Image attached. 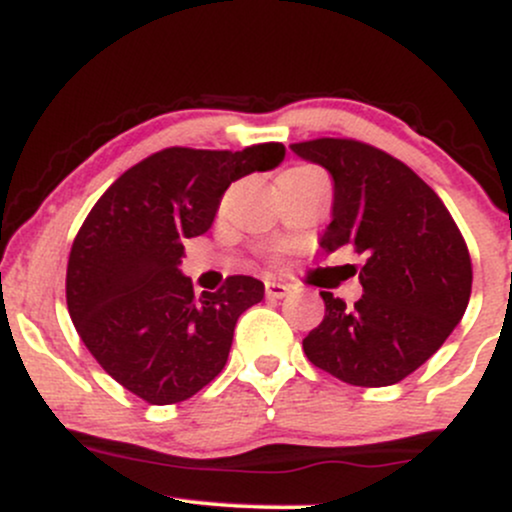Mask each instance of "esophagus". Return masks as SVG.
Wrapping results in <instances>:
<instances>
[{
  "label": "esophagus",
  "instance_id": "1",
  "mask_svg": "<svg viewBox=\"0 0 512 512\" xmlns=\"http://www.w3.org/2000/svg\"><path fill=\"white\" fill-rule=\"evenodd\" d=\"M264 293H267V298H272V301H279V298H284L286 293H289V286L281 284V281L276 279H267L264 281Z\"/></svg>",
  "mask_w": 512,
  "mask_h": 512
}]
</instances>
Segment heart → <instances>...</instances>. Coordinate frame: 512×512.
<instances>
[{
  "label": "heart",
  "mask_w": 512,
  "mask_h": 512,
  "mask_svg": "<svg viewBox=\"0 0 512 512\" xmlns=\"http://www.w3.org/2000/svg\"><path fill=\"white\" fill-rule=\"evenodd\" d=\"M286 173H315V168H291Z\"/></svg>",
  "instance_id": "b5f03b06"
}]
</instances>
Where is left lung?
Masks as SVG:
<instances>
[{
    "label": "left lung",
    "mask_w": 512,
    "mask_h": 512,
    "mask_svg": "<svg viewBox=\"0 0 512 512\" xmlns=\"http://www.w3.org/2000/svg\"><path fill=\"white\" fill-rule=\"evenodd\" d=\"M291 149L334 180L332 221L320 248H351L363 257V296L354 305L320 291L325 317L303 339L305 356L349 385H395L436 354L462 320L472 293L467 243L436 192L395 156L332 137Z\"/></svg>",
    "instance_id": "obj_1"
}]
</instances>
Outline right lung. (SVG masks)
Returning a JSON list of instances; mask_svg holds the SVG:
<instances>
[{
    "instance_id": "right-lung-1",
    "label": "right lung",
    "mask_w": 512,
    "mask_h": 512,
    "mask_svg": "<svg viewBox=\"0 0 512 512\" xmlns=\"http://www.w3.org/2000/svg\"><path fill=\"white\" fill-rule=\"evenodd\" d=\"M284 156L276 142L170 146L125 170L86 216L69 252L67 308L86 349L132 395L182 402L226 366L238 317L262 301L264 284L236 274L195 296L178 269L182 243L209 231L231 182Z\"/></svg>"
}]
</instances>
